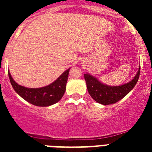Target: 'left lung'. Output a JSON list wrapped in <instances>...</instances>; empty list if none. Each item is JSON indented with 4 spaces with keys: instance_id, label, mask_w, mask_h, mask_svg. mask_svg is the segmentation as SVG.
Instances as JSON below:
<instances>
[{
    "instance_id": "obj_1",
    "label": "left lung",
    "mask_w": 152,
    "mask_h": 152,
    "mask_svg": "<svg viewBox=\"0 0 152 152\" xmlns=\"http://www.w3.org/2000/svg\"><path fill=\"white\" fill-rule=\"evenodd\" d=\"M139 74L140 66L133 79H132L129 82L119 86H110L103 84L99 80V79L89 73L84 75V79L91 97L100 104L109 105L123 99L133 89L139 80Z\"/></svg>"
}]
</instances>
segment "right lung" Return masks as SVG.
<instances>
[{"mask_svg":"<svg viewBox=\"0 0 152 152\" xmlns=\"http://www.w3.org/2000/svg\"><path fill=\"white\" fill-rule=\"evenodd\" d=\"M70 69L64 71L50 84L39 88H29L20 85L13 80L10 72H8V75L13 90L23 99L35 106L49 107L58 103L64 95Z\"/></svg>","mask_w":152,"mask_h":152,"instance_id":"1","label":"right lung"}]
</instances>
